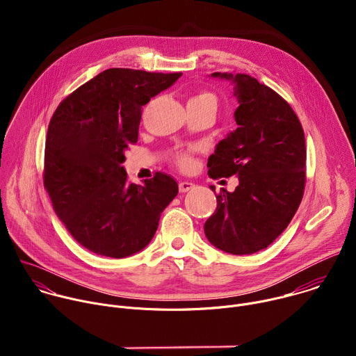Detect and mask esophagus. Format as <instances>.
Listing matches in <instances>:
<instances>
[{
    "mask_svg": "<svg viewBox=\"0 0 356 356\" xmlns=\"http://www.w3.org/2000/svg\"><path fill=\"white\" fill-rule=\"evenodd\" d=\"M194 187H195V184L191 183V181H180V183H179V190H180L181 193H187V191L193 190Z\"/></svg>",
    "mask_w": 356,
    "mask_h": 356,
    "instance_id": "esophagus-1",
    "label": "esophagus"
}]
</instances>
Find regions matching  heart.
Returning a JSON list of instances; mask_svg holds the SVG:
<instances>
[{
	"label": "heart",
	"instance_id": "1",
	"mask_svg": "<svg viewBox=\"0 0 356 356\" xmlns=\"http://www.w3.org/2000/svg\"><path fill=\"white\" fill-rule=\"evenodd\" d=\"M200 99H209V101H213V103L216 104V97L213 94H210V92H200V94L194 95L193 98H190V101H200ZM176 162L183 169H188L193 165V159H191V156L188 154H179V155H176Z\"/></svg>",
	"mask_w": 356,
	"mask_h": 356
}]
</instances>
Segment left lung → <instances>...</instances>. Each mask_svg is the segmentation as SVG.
<instances>
[{
	"instance_id": "obj_1",
	"label": "left lung",
	"mask_w": 356,
	"mask_h": 356,
	"mask_svg": "<svg viewBox=\"0 0 356 356\" xmlns=\"http://www.w3.org/2000/svg\"><path fill=\"white\" fill-rule=\"evenodd\" d=\"M234 86L238 128L209 158L213 179L238 176L235 191L216 194L217 210L206 221L207 239L232 255L268 248L296 214L306 183V139L286 101L249 74L213 73ZM216 191L214 186H210Z\"/></svg>"
}]
</instances>
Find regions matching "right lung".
<instances>
[{
  "label": "right lung",
  "mask_w": 356,
  "mask_h": 356,
  "mask_svg": "<svg viewBox=\"0 0 356 356\" xmlns=\"http://www.w3.org/2000/svg\"><path fill=\"white\" fill-rule=\"evenodd\" d=\"M180 76L104 70L66 97L49 122L44 188L72 236L97 255L121 259L142 250L179 193L165 173L129 183L122 163L138 140L142 107Z\"/></svg>",
  "instance_id": "1"
}]
</instances>
